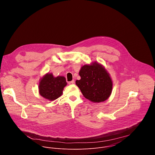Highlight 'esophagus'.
Masks as SVG:
<instances>
[{
    "mask_svg": "<svg viewBox=\"0 0 155 155\" xmlns=\"http://www.w3.org/2000/svg\"><path fill=\"white\" fill-rule=\"evenodd\" d=\"M74 83H75V81H74V80H72V81H69L68 83H69V84H74Z\"/></svg>",
    "mask_w": 155,
    "mask_h": 155,
    "instance_id": "obj_1",
    "label": "esophagus"
}]
</instances>
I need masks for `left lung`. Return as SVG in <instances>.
I'll return each instance as SVG.
<instances>
[{
  "instance_id": "obj_1",
  "label": "left lung",
  "mask_w": 155,
  "mask_h": 155,
  "mask_svg": "<svg viewBox=\"0 0 155 155\" xmlns=\"http://www.w3.org/2000/svg\"><path fill=\"white\" fill-rule=\"evenodd\" d=\"M81 79L76 80L83 96L93 102L106 101L112 94L113 81L104 66L97 62L83 65L79 71Z\"/></svg>"
}]
</instances>
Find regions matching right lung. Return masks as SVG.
Wrapping results in <instances>:
<instances>
[{
  "mask_svg": "<svg viewBox=\"0 0 155 155\" xmlns=\"http://www.w3.org/2000/svg\"><path fill=\"white\" fill-rule=\"evenodd\" d=\"M63 76L54 77L52 73H47L40 80L38 92L41 96L48 101H54L62 94L64 87L67 85Z\"/></svg>",
  "mask_w": 155,
  "mask_h": 155,
  "instance_id": "1",
  "label": "right lung"
}]
</instances>
